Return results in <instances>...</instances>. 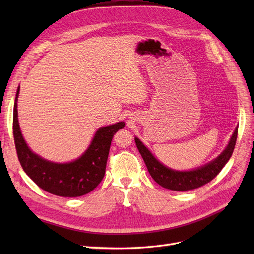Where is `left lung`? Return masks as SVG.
Returning <instances> with one entry per match:
<instances>
[{"label": "left lung", "mask_w": 254, "mask_h": 254, "mask_svg": "<svg viewBox=\"0 0 254 254\" xmlns=\"http://www.w3.org/2000/svg\"><path fill=\"white\" fill-rule=\"evenodd\" d=\"M237 131L238 127L234 130L226 149L216 159L201 167L196 168V170L188 172L174 171L166 167L153 157L148 148H146L145 145L137 137H134V141L153 180L165 189L186 191L204 186L220 173L222 167L227 164L229 159L232 156L236 143Z\"/></svg>", "instance_id": "left-lung-1"}]
</instances>
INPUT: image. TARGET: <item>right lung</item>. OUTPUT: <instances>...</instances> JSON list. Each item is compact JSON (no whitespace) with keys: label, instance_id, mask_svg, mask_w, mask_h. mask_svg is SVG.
Returning <instances> with one entry per match:
<instances>
[{"label":"right lung","instance_id":"add662e5","mask_svg":"<svg viewBox=\"0 0 254 254\" xmlns=\"http://www.w3.org/2000/svg\"><path fill=\"white\" fill-rule=\"evenodd\" d=\"M17 90L13 106L12 131L20 164L30 179L48 193L61 197H79L93 190L103 180L113 135L124 128L125 123L98 129L89 148L77 160L70 163H54L42 159L29 149L23 139L19 122Z\"/></svg>","mask_w":254,"mask_h":254}]
</instances>
